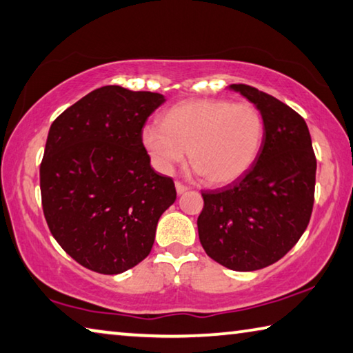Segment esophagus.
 Returning <instances> with one entry per match:
<instances>
[{
	"mask_svg": "<svg viewBox=\"0 0 353 353\" xmlns=\"http://www.w3.org/2000/svg\"><path fill=\"white\" fill-rule=\"evenodd\" d=\"M175 188H176V194H178V195L188 192V190L190 189L189 186H186V184H183V183H180V181L175 183Z\"/></svg>",
	"mask_w": 353,
	"mask_h": 353,
	"instance_id": "esophagus-1",
	"label": "esophagus"
}]
</instances>
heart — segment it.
Returning a JSON list of instances; mask_svg holds the SVG:
<instances>
[{"instance_id":"heart-1","label":"heart","mask_w":353,"mask_h":353,"mask_svg":"<svg viewBox=\"0 0 353 353\" xmlns=\"http://www.w3.org/2000/svg\"><path fill=\"white\" fill-rule=\"evenodd\" d=\"M265 134L254 105L226 99H192L165 111L163 123H147L141 142L154 169L172 173L189 159L208 183L223 186L254 164Z\"/></svg>"}]
</instances>
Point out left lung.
Returning <instances> with one entry per match:
<instances>
[{
  "label": "left lung",
  "instance_id": "1",
  "mask_svg": "<svg viewBox=\"0 0 353 353\" xmlns=\"http://www.w3.org/2000/svg\"><path fill=\"white\" fill-rule=\"evenodd\" d=\"M261 111L265 134L251 169L223 189L201 192L199 236L206 254L234 271H256L282 259L310 221L316 158L305 121L279 99L234 83Z\"/></svg>",
  "mask_w": 353,
  "mask_h": 353
}]
</instances>
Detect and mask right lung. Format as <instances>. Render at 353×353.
Instances as JSON below:
<instances>
[{"label": "right lung", "instance_id": "add662e5", "mask_svg": "<svg viewBox=\"0 0 353 353\" xmlns=\"http://www.w3.org/2000/svg\"><path fill=\"white\" fill-rule=\"evenodd\" d=\"M165 97L117 85L91 91L49 128L40 165L41 205L74 261L119 274L148 256L158 220L176 200L172 178L150 165L141 132Z\"/></svg>", "mask_w": 353, "mask_h": 353}]
</instances>
